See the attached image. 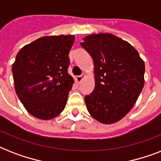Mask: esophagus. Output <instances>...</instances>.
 Segmentation results:
<instances>
[{"mask_svg":"<svg viewBox=\"0 0 161 161\" xmlns=\"http://www.w3.org/2000/svg\"><path fill=\"white\" fill-rule=\"evenodd\" d=\"M83 78H84V75H79V76H77L76 79H77V81H78V83H81V81L83 80Z\"/></svg>","mask_w":161,"mask_h":161,"instance_id":"esophagus-1","label":"esophagus"}]
</instances>
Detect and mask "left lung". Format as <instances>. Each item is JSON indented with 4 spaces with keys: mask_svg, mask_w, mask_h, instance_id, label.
I'll return each instance as SVG.
<instances>
[{
    "mask_svg": "<svg viewBox=\"0 0 161 161\" xmlns=\"http://www.w3.org/2000/svg\"><path fill=\"white\" fill-rule=\"evenodd\" d=\"M80 44L94 63L95 87L84 97L87 109L103 124L117 122L142 91L145 63L134 47L113 34H92Z\"/></svg>",
    "mask_w": 161,
    "mask_h": 161,
    "instance_id": "1",
    "label": "left lung"
}]
</instances>
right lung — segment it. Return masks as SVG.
Here are the masks:
<instances>
[{
  "instance_id": "right-lung-1",
  "label": "right lung",
  "mask_w": 161,
  "mask_h": 161,
  "mask_svg": "<svg viewBox=\"0 0 161 161\" xmlns=\"http://www.w3.org/2000/svg\"><path fill=\"white\" fill-rule=\"evenodd\" d=\"M73 35L43 36L24 46L12 65L16 95L32 116L47 120L65 108L74 83L68 74Z\"/></svg>"
}]
</instances>
